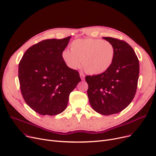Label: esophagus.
<instances>
[{
	"instance_id": "1",
	"label": "esophagus",
	"mask_w": 156,
	"mask_h": 156,
	"mask_svg": "<svg viewBox=\"0 0 156 156\" xmlns=\"http://www.w3.org/2000/svg\"><path fill=\"white\" fill-rule=\"evenodd\" d=\"M80 78H81V79H82V80H85V75L84 74H83V73H81L80 74Z\"/></svg>"
}]
</instances>
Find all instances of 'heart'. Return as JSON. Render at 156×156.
<instances>
[{
  "label": "heart",
  "mask_w": 156,
  "mask_h": 156,
  "mask_svg": "<svg viewBox=\"0 0 156 156\" xmlns=\"http://www.w3.org/2000/svg\"><path fill=\"white\" fill-rule=\"evenodd\" d=\"M70 49L64 50L62 58L71 69H77L82 61L83 69L92 74H100L111 67L115 57L112 43L101 39L85 38L73 41Z\"/></svg>",
  "instance_id": "obj_1"
}]
</instances>
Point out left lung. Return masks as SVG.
Wrapping results in <instances>:
<instances>
[{"label":"left lung","mask_w":156,"mask_h":156,"mask_svg":"<svg viewBox=\"0 0 156 156\" xmlns=\"http://www.w3.org/2000/svg\"><path fill=\"white\" fill-rule=\"evenodd\" d=\"M103 38L114 46L113 62L106 72L87 76L85 80L92 108L100 114L109 115L122 112L131 103L137 89L140 64L134 50L124 41Z\"/></svg>","instance_id":"1"}]
</instances>
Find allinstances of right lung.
I'll list each match as a JSON object with an SVG mask.
<instances>
[{"label":"right lung","instance_id":"right-lung-1","mask_svg":"<svg viewBox=\"0 0 156 156\" xmlns=\"http://www.w3.org/2000/svg\"><path fill=\"white\" fill-rule=\"evenodd\" d=\"M71 37L46 39L32 46L19 63L22 96L30 108L42 115L64 112L70 93L81 81L78 71L69 68L62 58Z\"/></svg>","mask_w":156,"mask_h":156}]
</instances>
